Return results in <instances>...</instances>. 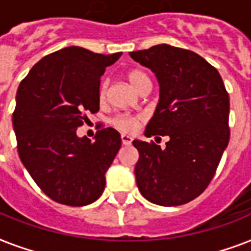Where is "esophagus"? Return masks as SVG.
I'll return each instance as SVG.
<instances>
[{
	"instance_id": "1",
	"label": "esophagus",
	"mask_w": 251,
	"mask_h": 251,
	"mask_svg": "<svg viewBox=\"0 0 251 251\" xmlns=\"http://www.w3.org/2000/svg\"><path fill=\"white\" fill-rule=\"evenodd\" d=\"M121 141H122V145L129 146V145H131V142H133V138L130 137V135H126V134H122Z\"/></svg>"
}]
</instances>
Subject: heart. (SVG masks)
Wrapping results in <instances>:
<instances>
[{
    "mask_svg": "<svg viewBox=\"0 0 251 251\" xmlns=\"http://www.w3.org/2000/svg\"><path fill=\"white\" fill-rule=\"evenodd\" d=\"M126 78L129 80V83L135 88L137 91H141L143 87L151 86V82H150V78L147 76L145 72H142L139 69H133V70H129L127 74H126ZM106 91H108V82L104 80L99 88V99L100 100H104L106 96ZM141 122V118L137 117V116H125V114H121V116H117L112 120V124H113L117 129L122 130V131H126V133H130V131H134L137 129L138 125Z\"/></svg>",
    "mask_w": 251,
    "mask_h": 251,
    "instance_id": "1",
    "label": "heart"
}]
</instances>
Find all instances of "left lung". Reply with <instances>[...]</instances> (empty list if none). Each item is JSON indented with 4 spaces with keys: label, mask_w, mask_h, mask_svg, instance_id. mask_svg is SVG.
I'll return each instance as SVG.
<instances>
[{
    "label": "left lung",
    "mask_w": 251,
    "mask_h": 251,
    "mask_svg": "<svg viewBox=\"0 0 251 251\" xmlns=\"http://www.w3.org/2000/svg\"><path fill=\"white\" fill-rule=\"evenodd\" d=\"M151 69L160 100L146 135H168L165 149L134 141L138 189L160 206H181L206 190L229 142V95L216 69L187 49L160 44L130 52Z\"/></svg>",
    "instance_id": "left-lung-1"
}]
</instances>
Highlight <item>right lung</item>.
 <instances>
[{"instance_id": "1", "label": "right lung", "mask_w": 251, "mask_h": 251, "mask_svg": "<svg viewBox=\"0 0 251 251\" xmlns=\"http://www.w3.org/2000/svg\"><path fill=\"white\" fill-rule=\"evenodd\" d=\"M122 53L100 54L68 47L41 58L17 91L13 126L22 163L54 202L80 207L100 198L105 172L121 147L112 127L95 141L76 129L99 110L100 79Z\"/></svg>"}]
</instances>
